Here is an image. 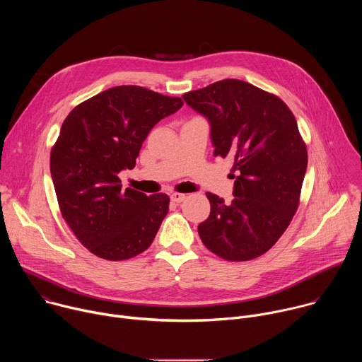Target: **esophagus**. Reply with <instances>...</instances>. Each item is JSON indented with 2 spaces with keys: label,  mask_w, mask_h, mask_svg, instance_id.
Segmentation results:
<instances>
[{
  "label": "esophagus",
  "mask_w": 362,
  "mask_h": 362,
  "mask_svg": "<svg viewBox=\"0 0 362 362\" xmlns=\"http://www.w3.org/2000/svg\"><path fill=\"white\" fill-rule=\"evenodd\" d=\"M170 199H172V202H173V203H180V202H183V200L186 199V194L175 192V193H172V194H170Z\"/></svg>",
  "instance_id": "obj_1"
}]
</instances>
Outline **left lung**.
Wrapping results in <instances>:
<instances>
[{
  "label": "left lung",
  "mask_w": 362,
  "mask_h": 362,
  "mask_svg": "<svg viewBox=\"0 0 362 362\" xmlns=\"http://www.w3.org/2000/svg\"><path fill=\"white\" fill-rule=\"evenodd\" d=\"M208 119L214 154L233 160V200L211 192V215L197 228L204 246L242 262L268 252L289 226L308 165L306 146L285 103L228 78L183 94Z\"/></svg>",
  "instance_id": "1"
}]
</instances>
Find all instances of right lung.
Segmentation results:
<instances>
[{
	"label": "right lung",
	"instance_id": "right-lung-1",
	"mask_svg": "<svg viewBox=\"0 0 362 362\" xmlns=\"http://www.w3.org/2000/svg\"><path fill=\"white\" fill-rule=\"evenodd\" d=\"M183 106L139 86H117L83 101L66 117L49 170L62 215L91 253L124 261L144 252L169 212V196L122 189L150 130Z\"/></svg>",
	"mask_w": 362,
	"mask_h": 362
}]
</instances>
